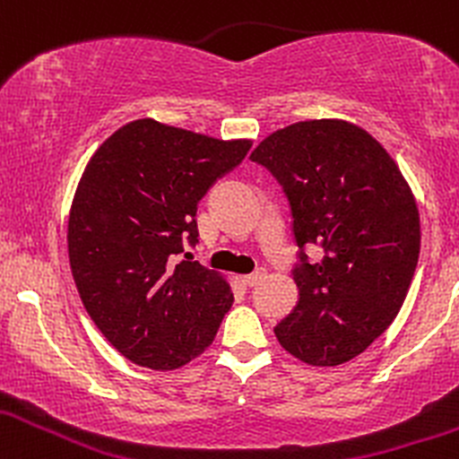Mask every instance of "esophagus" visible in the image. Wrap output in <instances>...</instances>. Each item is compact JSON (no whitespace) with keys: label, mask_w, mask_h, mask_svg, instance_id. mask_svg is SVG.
Masks as SVG:
<instances>
[{"label":"esophagus","mask_w":459,"mask_h":459,"mask_svg":"<svg viewBox=\"0 0 459 459\" xmlns=\"http://www.w3.org/2000/svg\"><path fill=\"white\" fill-rule=\"evenodd\" d=\"M264 277H266V269H255L254 273H249V275H245L243 281L247 286H255V284H260Z\"/></svg>","instance_id":"esophagus-1"}]
</instances>
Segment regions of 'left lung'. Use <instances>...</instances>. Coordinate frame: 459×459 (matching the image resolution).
Listing matches in <instances>:
<instances>
[{"mask_svg": "<svg viewBox=\"0 0 459 459\" xmlns=\"http://www.w3.org/2000/svg\"><path fill=\"white\" fill-rule=\"evenodd\" d=\"M284 188L299 262V301L275 336L312 367L349 362L403 306L420 251L414 195L388 152L353 123L301 121L251 153ZM318 244L324 257L307 260Z\"/></svg>", "mask_w": 459, "mask_h": 459, "instance_id": "left-lung-1", "label": "left lung"}]
</instances>
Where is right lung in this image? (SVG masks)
<instances>
[{"label":"right lung","mask_w":459,"mask_h":459,"mask_svg":"<svg viewBox=\"0 0 459 459\" xmlns=\"http://www.w3.org/2000/svg\"><path fill=\"white\" fill-rule=\"evenodd\" d=\"M251 141H219L153 118L118 127L86 164L69 214V264L106 341L138 367L173 370L210 347L234 303L195 247L197 205L245 160Z\"/></svg>","instance_id":"right-lung-1"}]
</instances>
